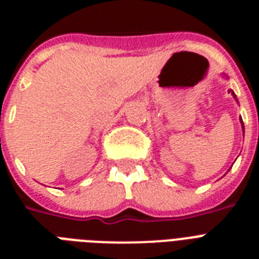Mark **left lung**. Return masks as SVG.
I'll return each mask as SVG.
<instances>
[{"instance_id": "obj_1", "label": "left lung", "mask_w": 259, "mask_h": 259, "mask_svg": "<svg viewBox=\"0 0 259 259\" xmlns=\"http://www.w3.org/2000/svg\"><path fill=\"white\" fill-rule=\"evenodd\" d=\"M228 93H231V95H232L233 97H235V100H236V101H237V97H236V95H235V93H233V91H232V89H230V91H228ZM240 122H241L242 130H244V123H242V119H241V118H240Z\"/></svg>"}]
</instances>
